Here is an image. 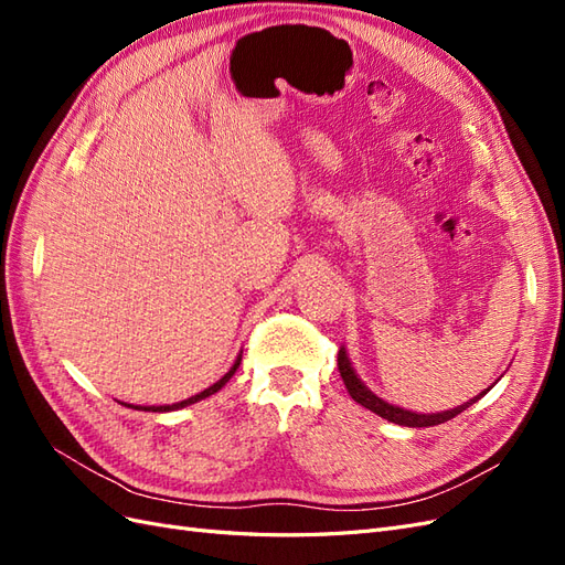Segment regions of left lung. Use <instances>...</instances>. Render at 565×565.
<instances>
[{
	"mask_svg": "<svg viewBox=\"0 0 565 565\" xmlns=\"http://www.w3.org/2000/svg\"><path fill=\"white\" fill-rule=\"evenodd\" d=\"M337 365H339V372H341V380H344V384H347V388H349V393H351V398H353L355 403H361L363 407L372 409L374 415H380V417H384V419H388V422H393V424L413 426V429H419V426H436V424H443V422H448V419L457 417L459 413H465V409H467L469 405H473L476 401H481V398L486 396V393L492 388V386L486 388L483 393H478V396H473L469 403L457 405V407H452V409H446V413L422 415V413H409V409H403V407H398V405H391V403L382 401L380 396H374V393L361 382V377H358L355 370L351 367V361H349V355H347V349H344V347H341L339 353H337Z\"/></svg>",
	"mask_w": 565,
	"mask_h": 565,
	"instance_id": "obj_1",
	"label": "left lung"
}]
</instances>
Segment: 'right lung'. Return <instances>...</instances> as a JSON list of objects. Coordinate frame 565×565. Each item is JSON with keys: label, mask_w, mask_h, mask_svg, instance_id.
I'll return each instance as SVG.
<instances>
[{"label": "right lung", "mask_w": 565, "mask_h": 565, "mask_svg": "<svg viewBox=\"0 0 565 565\" xmlns=\"http://www.w3.org/2000/svg\"><path fill=\"white\" fill-rule=\"evenodd\" d=\"M241 361H243V353L241 355H237V361L233 363V367L224 374V377H221L216 384H212L210 388H204V391H200L198 393V396H191V398H185V401H181V403H174V405H139V407H136V409H146V413H150V409H152V413H169V409H179V407H185V405H193V403H198V401H202V398H207V396H212V393H216L221 386H226V382L233 377V374H235V370H237V365H241ZM122 405H127V403H122ZM127 407H134V405H127Z\"/></svg>", "instance_id": "right-lung-1"}]
</instances>
